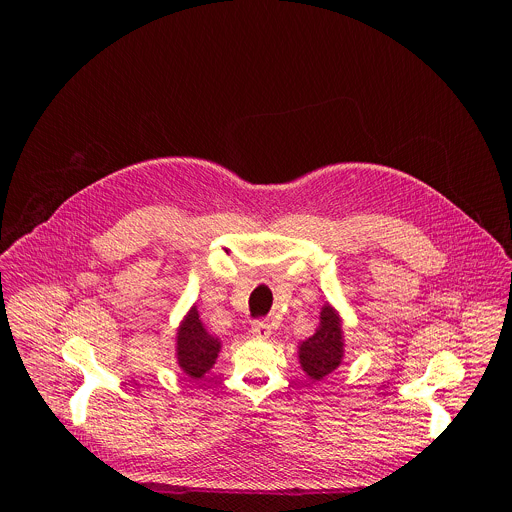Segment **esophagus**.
I'll use <instances>...</instances> for the list:
<instances>
[{
  "label": "esophagus",
  "mask_w": 512,
  "mask_h": 512,
  "mask_svg": "<svg viewBox=\"0 0 512 512\" xmlns=\"http://www.w3.org/2000/svg\"><path fill=\"white\" fill-rule=\"evenodd\" d=\"M251 334H253L255 338H259V340H265V338L271 336V326H269L265 320H257V322H253V326H251Z\"/></svg>",
  "instance_id": "esophagus-1"
}]
</instances>
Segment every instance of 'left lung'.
I'll return each mask as SVG.
<instances>
[{"label": "left lung", "instance_id": "obj_1", "mask_svg": "<svg viewBox=\"0 0 512 512\" xmlns=\"http://www.w3.org/2000/svg\"><path fill=\"white\" fill-rule=\"evenodd\" d=\"M298 356L304 373L314 381H322L340 367L344 356L342 320L330 304L322 308L320 326L308 340L300 344Z\"/></svg>", "mask_w": 512, "mask_h": 512}]
</instances>
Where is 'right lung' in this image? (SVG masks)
<instances>
[{"label": "right lung", "instance_id": "add662e5", "mask_svg": "<svg viewBox=\"0 0 512 512\" xmlns=\"http://www.w3.org/2000/svg\"><path fill=\"white\" fill-rule=\"evenodd\" d=\"M218 352H221V340L206 332L196 306H192L176 334L178 367L190 379H202L212 369Z\"/></svg>", "mask_w": 512, "mask_h": 512}]
</instances>
